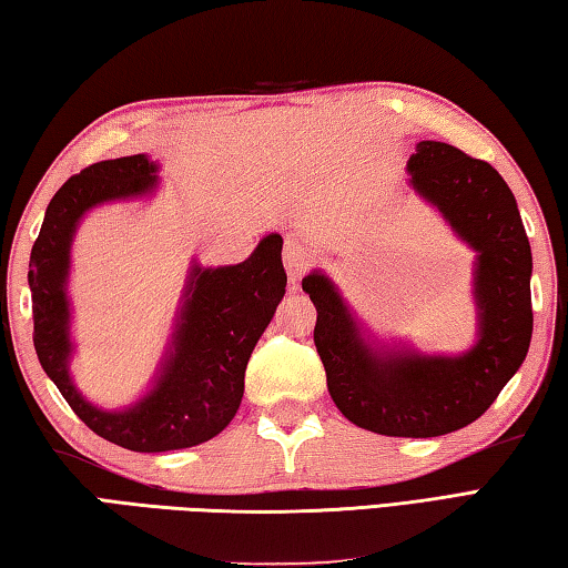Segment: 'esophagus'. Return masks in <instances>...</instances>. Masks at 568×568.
Instances as JSON below:
<instances>
[{
    "mask_svg": "<svg viewBox=\"0 0 568 568\" xmlns=\"http://www.w3.org/2000/svg\"><path fill=\"white\" fill-rule=\"evenodd\" d=\"M283 263L285 271L291 275V281H301V277L311 271L315 263L313 251L307 248L305 243H301L295 235H285V251H283Z\"/></svg>",
    "mask_w": 568,
    "mask_h": 568,
    "instance_id": "1",
    "label": "esophagus"
}]
</instances>
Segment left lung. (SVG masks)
<instances>
[{
	"mask_svg": "<svg viewBox=\"0 0 568 568\" xmlns=\"http://www.w3.org/2000/svg\"><path fill=\"white\" fill-rule=\"evenodd\" d=\"M412 185L477 257L479 343L459 357L373 353L325 275L303 281L317 311L315 347L327 389L353 425L387 437H439L471 425L517 373L531 343V248L514 193L487 161L419 141Z\"/></svg>",
	"mask_w": 568,
	"mask_h": 568,
	"instance_id": "8db88e82",
	"label": "left lung"
}]
</instances>
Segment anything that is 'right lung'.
<instances>
[{
  "mask_svg": "<svg viewBox=\"0 0 568 568\" xmlns=\"http://www.w3.org/2000/svg\"><path fill=\"white\" fill-rule=\"evenodd\" d=\"M156 163L143 153L91 163L51 199L29 257L34 347L84 425L131 452H169L209 442L235 417L253 347L285 293L283 239L267 235L248 261L229 267L199 265L179 317L173 349L146 397L123 412L91 407L69 377V248L91 205L151 193Z\"/></svg>",
  "mask_w": 568,
  "mask_h": 568,
  "instance_id": "right-lung-1",
  "label": "right lung"
}]
</instances>
